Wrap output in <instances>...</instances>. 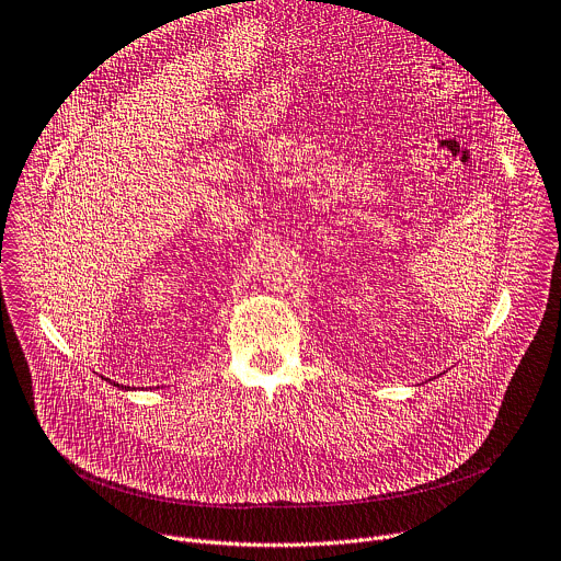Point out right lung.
Here are the masks:
<instances>
[{
	"instance_id": "right-lung-1",
	"label": "right lung",
	"mask_w": 561,
	"mask_h": 561,
	"mask_svg": "<svg viewBox=\"0 0 561 561\" xmlns=\"http://www.w3.org/2000/svg\"><path fill=\"white\" fill-rule=\"evenodd\" d=\"M115 387H119V385H115ZM122 389H126V387H122Z\"/></svg>"
}]
</instances>
